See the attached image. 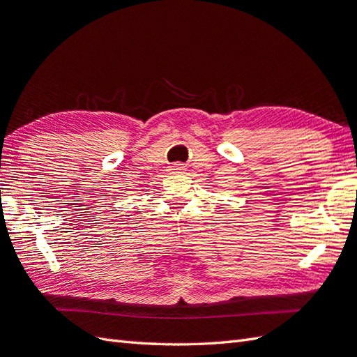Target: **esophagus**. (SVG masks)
<instances>
[{
  "instance_id": "obj_1",
  "label": "esophagus",
  "mask_w": 357,
  "mask_h": 357,
  "mask_svg": "<svg viewBox=\"0 0 357 357\" xmlns=\"http://www.w3.org/2000/svg\"><path fill=\"white\" fill-rule=\"evenodd\" d=\"M171 168L174 172H180V171H183V168H185V167H181V164H174Z\"/></svg>"
}]
</instances>
